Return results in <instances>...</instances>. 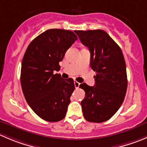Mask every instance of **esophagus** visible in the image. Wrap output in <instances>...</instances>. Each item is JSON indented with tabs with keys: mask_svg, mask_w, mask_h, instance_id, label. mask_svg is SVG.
<instances>
[{
	"mask_svg": "<svg viewBox=\"0 0 147 147\" xmlns=\"http://www.w3.org/2000/svg\"><path fill=\"white\" fill-rule=\"evenodd\" d=\"M80 84V82H77V81H75V82H74V85H75V88H79Z\"/></svg>",
	"mask_w": 147,
	"mask_h": 147,
	"instance_id": "1",
	"label": "esophagus"
}]
</instances>
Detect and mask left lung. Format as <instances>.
Listing matches in <instances>:
<instances>
[{
  "label": "left lung",
  "mask_w": 147,
  "mask_h": 147,
  "mask_svg": "<svg viewBox=\"0 0 147 147\" xmlns=\"http://www.w3.org/2000/svg\"><path fill=\"white\" fill-rule=\"evenodd\" d=\"M80 40L89 49L95 83L80 85L85 92L81 101L84 118L102 123L109 120L121 107L127 90V75L123 55L119 45L105 31H76Z\"/></svg>",
  "instance_id": "left-lung-1"
}]
</instances>
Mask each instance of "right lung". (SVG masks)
<instances>
[{"label":"right lung","instance_id":"right-lung-1","mask_svg":"<svg viewBox=\"0 0 147 147\" xmlns=\"http://www.w3.org/2000/svg\"><path fill=\"white\" fill-rule=\"evenodd\" d=\"M77 39L71 31L48 29L29 44L24 54L21 69L23 93L34 113L47 121H59L66 116L74 80H64L55 71L60 69L59 62Z\"/></svg>","mask_w":147,"mask_h":147}]
</instances>
